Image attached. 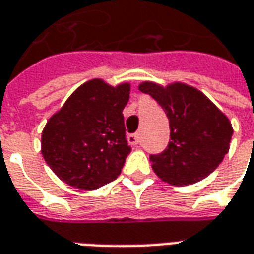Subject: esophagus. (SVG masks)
Wrapping results in <instances>:
<instances>
[{
  "label": "esophagus",
  "mask_w": 254,
  "mask_h": 254,
  "mask_svg": "<svg viewBox=\"0 0 254 254\" xmlns=\"http://www.w3.org/2000/svg\"><path fill=\"white\" fill-rule=\"evenodd\" d=\"M127 143L132 145L140 144V136L139 134H129L127 136Z\"/></svg>",
  "instance_id": "esophagus-1"
}]
</instances>
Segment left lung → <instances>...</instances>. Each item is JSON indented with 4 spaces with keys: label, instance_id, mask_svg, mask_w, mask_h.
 <instances>
[{
    "label": "left lung",
    "instance_id": "1",
    "mask_svg": "<svg viewBox=\"0 0 254 254\" xmlns=\"http://www.w3.org/2000/svg\"><path fill=\"white\" fill-rule=\"evenodd\" d=\"M139 90L154 97L169 120V144L150 157L157 176L173 186H189L209 176L230 150L232 125L227 115L187 84L162 86L145 81Z\"/></svg>",
    "mask_w": 254,
    "mask_h": 254
}]
</instances>
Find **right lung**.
<instances>
[{
    "instance_id": "right-lung-1",
    "label": "right lung",
    "mask_w": 254,
    "mask_h": 254,
    "mask_svg": "<svg viewBox=\"0 0 254 254\" xmlns=\"http://www.w3.org/2000/svg\"><path fill=\"white\" fill-rule=\"evenodd\" d=\"M130 84L111 86L100 78L74 90L49 118L41 136V152L53 173L79 190H96L113 182L130 145L122 110Z\"/></svg>"
}]
</instances>
